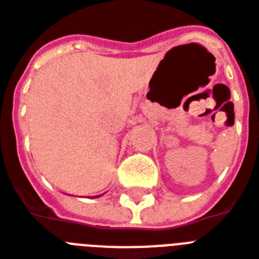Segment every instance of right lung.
Segmentation results:
<instances>
[{
	"mask_svg": "<svg viewBox=\"0 0 259 259\" xmlns=\"http://www.w3.org/2000/svg\"><path fill=\"white\" fill-rule=\"evenodd\" d=\"M97 197H99V196H97Z\"/></svg>",
	"mask_w": 259,
	"mask_h": 259,
	"instance_id": "add662e5",
	"label": "right lung"
}]
</instances>
